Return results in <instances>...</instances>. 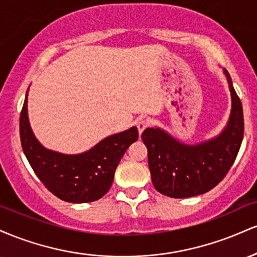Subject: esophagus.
Masks as SVG:
<instances>
[{
  "instance_id": "1",
  "label": "esophagus",
  "mask_w": 257,
  "mask_h": 257,
  "mask_svg": "<svg viewBox=\"0 0 257 257\" xmlns=\"http://www.w3.org/2000/svg\"><path fill=\"white\" fill-rule=\"evenodd\" d=\"M149 124H150V123H149V120H147V119H144V118L139 119L138 122H137V126H138L139 134H141V133L145 131L147 126H149Z\"/></svg>"
}]
</instances>
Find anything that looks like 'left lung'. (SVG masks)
Segmentation results:
<instances>
[{
    "label": "left lung",
    "instance_id": "obj_1",
    "mask_svg": "<svg viewBox=\"0 0 257 257\" xmlns=\"http://www.w3.org/2000/svg\"><path fill=\"white\" fill-rule=\"evenodd\" d=\"M229 91L231 113L217 137L198 144H185L159 128H146L141 139L149 151L152 184L159 193L188 198L214 188L226 176L239 151L244 135L243 106L232 78L223 69Z\"/></svg>",
    "mask_w": 257,
    "mask_h": 257
}]
</instances>
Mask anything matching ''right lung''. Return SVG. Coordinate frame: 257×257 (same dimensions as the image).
I'll return each mask as SVG.
<instances>
[{"label":"right lung","instance_id":"obj_1","mask_svg":"<svg viewBox=\"0 0 257 257\" xmlns=\"http://www.w3.org/2000/svg\"><path fill=\"white\" fill-rule=\"evenodd\" d=\"M28 93L20 113V140L37 178L58 198L89 203L104 197L126 149L138 140L137 126L102 139L88 151L65 155L46 149L35 137L28 116Z\"/></svg>","mask_w":257,"mask_h":257}]
</instances>
